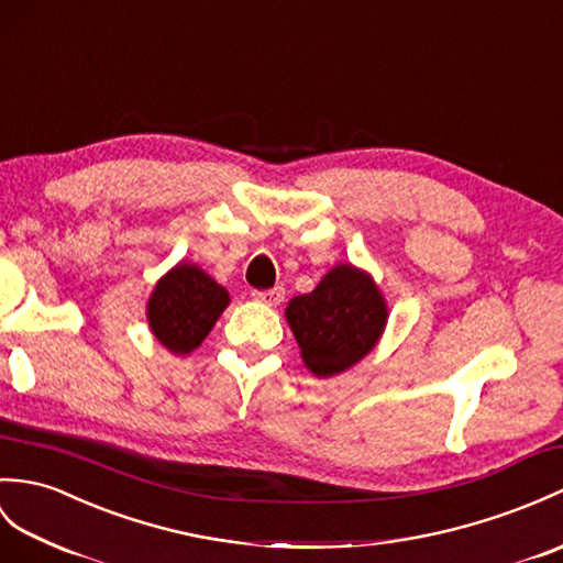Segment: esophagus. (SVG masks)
Wrapping results in <instances>:
<instances>
[{"label": "esophagus", "instance_id": "esophagus-1", "mask_svg": "<svg viewBox=\"0 0 563 563\" xmlns=\"http://www.w3.org/2000/svg\"><path fill=\"white\" fill-rule=\"evenodd\" d=\"M252 297L261 305H268V307H278L285 297L283 287H271V290H254Z\"/></svg>", "mask_w": 563, "mask_h": 563}]
</instances>
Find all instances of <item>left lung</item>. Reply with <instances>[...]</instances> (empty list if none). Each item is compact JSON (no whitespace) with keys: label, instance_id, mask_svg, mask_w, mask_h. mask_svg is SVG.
I'll return each instance as SVG.
<instances>
[{"label":"left lung","instance_id":"1","mask_svg":"<svg viewBox=\"0 0 563 563\" xmlns=\"http://www.w3.org/2000/svg\"><path fill=\"white\" fill-rule=\"evenodd\" d=\"M285 319L305 367L329 378L369 355L386 329L388 307L369 273L338 264L309 295L290 299Z\"/></svg>","mask_w":563,"mask_h":563}]
</instances>
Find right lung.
<instances>
[{"instance_id": "obj_1", "label": "right lung", "mask_w": 563, "mask_h": 563, "mask_svg": "<svg viewBox=\"0 0 563 563\" xmlns=\"http://www.w3.org/2000/svg\"><path fill=\"white\" fill-rule=\"evenodd\" d=\"M230 295L196 264H177L155 283L146 305L153 335L173 355H189L211 333Z\"/></svg>"}]
</instances>
